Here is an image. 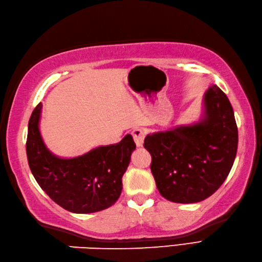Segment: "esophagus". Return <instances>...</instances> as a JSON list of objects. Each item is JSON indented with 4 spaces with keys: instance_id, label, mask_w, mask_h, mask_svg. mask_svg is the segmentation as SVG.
Instances as JSON below:
<instances>
[{
    "instance_id": "obj_1",
    "label": "esophagus",
    "mask_w": 262,
    "mask_h": 262,
    "mask_svg": "<svg viewBox=\"0 0 262 262\" xmlns=\"http://www.w3.org/2000/svg\"><path fill=\"white\" fill-rule=\"evenodd\" d=\"M132 135L134 137V140H135L137 147H142L143 144H144V139H145V136H146V133L143 129L136 128V129L133 130Z\"/></svg>"
}]
</instances>
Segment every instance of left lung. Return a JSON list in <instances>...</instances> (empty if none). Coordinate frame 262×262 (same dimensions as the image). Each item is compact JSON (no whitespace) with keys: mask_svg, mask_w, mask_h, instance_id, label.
Masks as SVG:
<instances>
[{"mask_svg":"<svg viewBox=\"0 0 262 262\" xmlns=\"http://www.w3.org/2000/svg\"><path fill=\"white\" fill-rule=\"evenodd\" d=\"M203 106L199 122L145 137L157 188L172 203L193 204L210 197L236 158L238 128L226 94L217 85L209 86Z\"/></svg>","mask_w":262,"mask_h":262,"instance_id":"obj_1","label":"left lung"}]
</instances>
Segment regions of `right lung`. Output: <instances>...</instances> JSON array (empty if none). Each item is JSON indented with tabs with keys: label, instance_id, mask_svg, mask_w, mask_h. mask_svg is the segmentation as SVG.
I'll return each instance as SVG.
<instances>
[{
	"label": "right lung",
	"instance_id": "add662e5",
	"mask_svg": "<svg viewBox=\"0 0 262 262\" xmlns=\"http://www.w3.org/2000/svg\"><path fill=\"white\" fill-rule=\"evenodd\" d=\"M41 112L39 103L31 115L26 140L29 166L39 187L57 205L74 213L96 212L115 204L122 193V178L130 155L136 149L132 135L82 156L61 158L43 142Z\"/></svg>",
	"mask_w": 262,
	"mask_h": 262
}]
</instances>
